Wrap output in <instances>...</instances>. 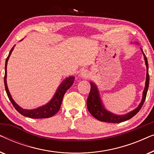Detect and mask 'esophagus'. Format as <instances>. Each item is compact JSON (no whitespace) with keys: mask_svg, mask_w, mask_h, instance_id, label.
<instances>
[{"mask_svg":"<svg viewBox=\"0 0 154 154\" xmlns=\"http://www.w3.org/2000/svg\"><path fill=\"white\" fill-rule=\"evenodd\" d=\"M88 76H89V74H88V72L87 71H85V70L82 71L80 73V77L82 78V79H88Z\"/></svg>","mask_w":154,"mask_h":154,"instance_id":"34e87169","label":"esophagus"}]
</instances>
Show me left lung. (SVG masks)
Wrapping results in <instances>:
<instances>
[{"label":"left lung","mask_w":154,"mask_h":154,"mask_svg":"<svg viewBox=\"0 0 154 154\" xmlns=\"http://www.w3.org/2000/svg\"><path fill=\"white\" fill-rule=\"evenodd\" d=\"M136 44H138V43H136ZM141 51H142L143 56H144V59L145 61V64L146 66V82H145V87L143 91L142 94V99L140 104L136 109L132 110L128 113L123 115H118L115 114L111 111L107 110L105 108L103 102L101 99L100 92H99L98 88L97 85L93 82L90 81V91L89 96H88L87 100V107L89 112L94 116L95 119H97L99 121H103V122H107V123H121V122L128 121L135 116L137 113L139 112L142 108L143 104H144L145 99L146 97L147 90L149 88V65H148V61H147V58L146 55H145L143 50L140 48Z\"/></svg>","instance_id":"8db88e82"}]
</instances>
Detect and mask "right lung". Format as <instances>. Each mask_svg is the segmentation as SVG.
Here are the masks:
<instances>
[{
	"instance_id": "obj_1",
	"label": "right lung",
	"mask_w": 154,
	"mask_h": 154,
	"mask_svg": "<svg viewBox=\"0 0 154 154\" xmlns=\"http://www.w3.org/2000/svg\"><path fill=\"white\" fill-rule=\"evenodd\" d=\"M15 45H14L12 48L10 50L9 54H8L7 59L5 61V76H4V83H5V88L6 92H7L8 97L9 98L10 102H12V105H13L14 108L19 113L24 116L29 117L31 119H46V118L52 117L55 113H57L60 110L61 104H62L63 97H64V94L66 93L67 90L69 89L73 85V82H74L75 77L74 76H69L68 78H66L59 87L57 89L55 93H54V96L48 102L47 104L43 106L38 107L36 109H23L20 106L14 102V100L12 99L11 94L10 93L9 90H8V85H7V64L8 60H9L10 54H11L12 50H14V48Z\"/></svg>"
}]
</instances>
